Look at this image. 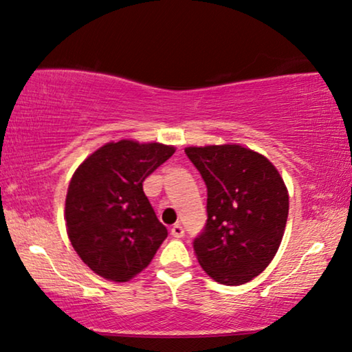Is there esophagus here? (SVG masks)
Instances as JSON below:
<instances>
[{
  "label": "esophagus",
  "instance_id": "esophagus-1",
  "mask_svg": "<svg viewBox=\"0 0 352 352\" xmlns=\"http://www.w3.org/2000/svg\"><path fill=\"white\" fill-rule=\"evenodd\" d=\"M170 235H172V237H175V239H182L183 235H185V229H183L180 224H174V226H172V229H170Z\"/></svg>",
  "mask_w": 352,
  "mask_h": 352
}]
</instances>
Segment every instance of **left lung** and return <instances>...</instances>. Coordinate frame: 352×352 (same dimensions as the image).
<instances>
[{"mask_svg":"<svg viewBox=\"0 0 352 352\" xmlns=\"http://www.w3.org/2000/svg\"><path fill=\"white\" fill-rule=\"evenodd\" d=\"M207 185V223L194 239L214 281L245 285L270 264L285 234L289 196L276 167L242 145L188 146Z\"/></svg>","mask_w":352,"mask_h":352,"instance_id":"8db88e82","label":"left lung"}]
</instances>
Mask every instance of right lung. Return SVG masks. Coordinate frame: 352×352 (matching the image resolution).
<instances>
[{"instance_id": "obj_1", "label": "right lung", "mask_w": 352, "mask_h": 352, "mask_svg": "<svg viewBox=\"0 0 352 352\" xmlns=\"http://www.w3.org/2000/svg\"><path fill=\"white\" fill-rule=\"evenodd\" d=\"M175 146L109 142L77 167L66 194L67 237L99 276L129 281L150 264L167 237L142 183Z\"/></svg>"}]
</instances>
